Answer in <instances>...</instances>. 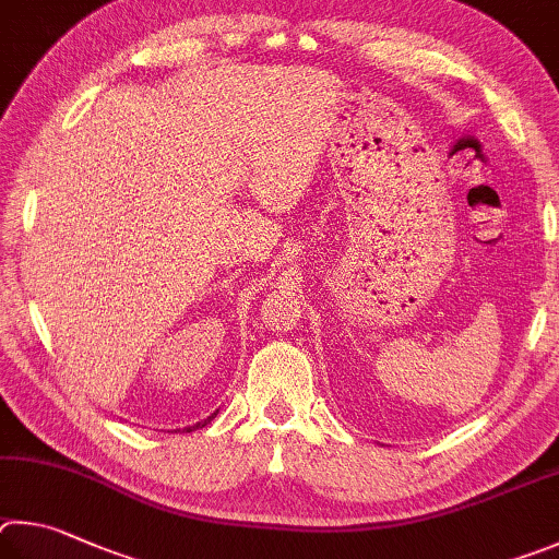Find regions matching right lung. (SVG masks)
Returning <instances> with one entry per match:
<instances>
[{"mask_svg":"<svg viewBox=\"0 0 559 559\" xmlns=\"http://www.w3.org/2000/svg\"><path fill=\"white\" fill-rule=\"evenodd\" d=\"M213 417H215V413H213L211 417H205V419H203V423H195L193 427H186V432H191V429H199V427H205V425H209V423H211V419H213Z\"/></svg>","mask_w":559,"mask_h":559,"instance_id":"add662e5","label":"right lung"}]
</instances>
